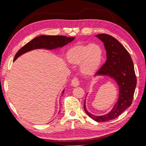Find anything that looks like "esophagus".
<instances>
[{
  "label": "esophagus",
  "mask_w": 146,
  "mask_h": 146,
  "mask_svg": "<svg viewBox=\"0 0 146 146\" xmlns=\"http://www.w3.org/2000/svg\"><path fill=\"white\" fill-rule=\"evenodd\" d=\"M72 85L74 87H76L78 86L79 85V84H80V81H79L78 78H74L72 80Z\"/></svg>",
  "instance_id": "obj_1"
}]
</instances>
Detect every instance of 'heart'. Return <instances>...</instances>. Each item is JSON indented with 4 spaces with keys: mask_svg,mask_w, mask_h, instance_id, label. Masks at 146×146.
I'll list each match as a JSON object with an SVG mask.
<instances>
[{
    "mask_svg": "<svg viewBox=\"0 0 146 146\" xmlns=\"http://www.w3.org/2000/svg\"><path fill=\"white\" fill-rule=\"evenodd\" d=\"M66 58L71 64H80L82 74L86 76H91L100 68L103 58V50L96 44L78 42L68 50Z\"/></svg>",
    "mask_w": 146,
    "mask_h": 146,
    "instance_id": "heart-1",
    "label": "heart"
}]
</instances>
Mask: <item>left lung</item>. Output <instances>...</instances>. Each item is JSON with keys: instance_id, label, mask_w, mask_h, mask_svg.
Returning a JSON list of instances; mask_svg holds the SVG:
<instances>
[{"instance_id": "obj_1", "label": "left lung", "mask_w": 146, "mask_h": 146, "mask_svg": "<svg viewBox=\"0 0 146 146\" xmlns=\"http://www.w3.org/2000/svg\"><path fill=\"white\" fill-rule=\"evenodd\" d=\"M96 36L104 42L107 58L96 74L108 76L116 81L119 89V98L111 111L104 116H96L88 112L85 100L83 107L88 115L95 121L106 122L116 118L131 105L136 86V77L130 55L122 44L107 34L97 35Z\"/></svg>"}]
</instances>
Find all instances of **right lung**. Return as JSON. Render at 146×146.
<instances>
[{"instance_id": "1", "label": "right lung", "mask_w": 146, "mask_h": 146, "mask_svg": "<svg viewBox=\"0 0 146 146\" xmlns=\"http://www.w3.org/2000/svg\"><path fill=\"white\" fill-rule=\"evenodd\" d=\"M75 37H67L65 36H50V35H41L35 38L32 41L26 44L16 53L14 58L15 61L19 56L25 53L38 48H46L52 50L56 48L62 47L68 43L72 42ZM64 90L63 91V93Z\"/></svg>"}]
</instances>
